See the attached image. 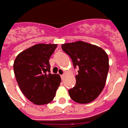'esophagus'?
I'll use <instances>...</instances> for the list:
<instances>
[{"label":"esophagus","mask_w":128,"mask_h":128,"mask_svg":"<svg viewBox=\"0 0 128 128\" xmlns=\"http://www.w3.org/2000/svg\"><path fill=\"white\" fill-rule=\"evenodd\" d=\"M60 77H61V79H62V80H63V78H64V77H65V74L60 75Z\"/></svg>","instance_id":"esophagus-1"}]
</instances>
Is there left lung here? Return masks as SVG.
<instances>
[{"mask_svg":"<svg viewBox=\"0 0 128 128\" xmlns=\"http://www.w3.org/2000/svg\"><path fill=\"white\" fill-rule=\"evenodd\" d=\"M61 48L72 60L74 68H78L76 85L68 90L72 100L88 103L96 99L104 88L109 70V58L102 48L77 41L66 43Z\"/></svg>","mask_w":128,"mask_h":128,"instance_id":"left-lung-1","label":"left lung"}]
</instances>
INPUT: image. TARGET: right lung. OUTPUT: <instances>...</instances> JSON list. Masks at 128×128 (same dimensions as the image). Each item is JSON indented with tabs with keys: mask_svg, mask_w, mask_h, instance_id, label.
<instances>
[{
	"mask_svg": "<svg viewBox=\"0 0 128 128\" xmlns=\"http://www.w3.org/2000/svg\"><path fill=\"white\" fill-rule=\"evenodd\" d=\"M56 44H37L20 52L14 62L17 83L23 94L36 105L54 99L61 81L58 74L50 73L49 60Z\"/></svg>",
	"mask_w": 128,
	"mask_h": 128,
	"instance_id": "1",
	"label": "right lung"
}]
</instances>
